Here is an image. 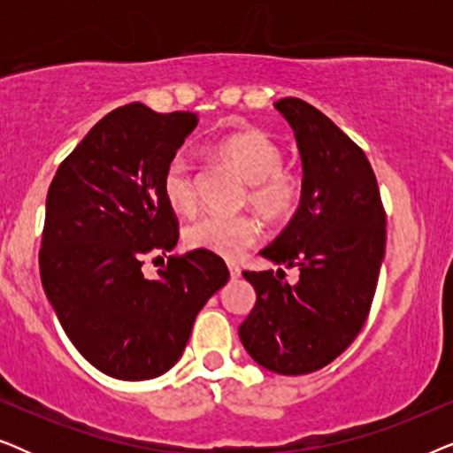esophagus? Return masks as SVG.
<instances>
[{
  "label": "esophagus",
  "mask_w": 453,
  "mask_h": 453,
  "mask_svg": "<svg viewBox=\"0 0 453 453\" xmlns=\"http://www.w3.org/2000/svg\"><path fill=\"white\" fill-rule=\"evenodd\" d=\"M226 268H228V274H231V278H239L241 276V268L234 262H228Z\"/></svg>",
  "instance_id": "esophagus-1"
}]
</instances>
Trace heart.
I'll return each instance as SVG.
<instances>
[{
    "label": "heart",
    "mask_w": 453,
    "mask_h": 453,
    "mask_svg": "<svg viewBox=\"0 0 453 453\" xmlns=\"http://www.w3.org/2000/svg\"><path fill=\"white\" fill-rule=\"evenodd\" d=\"M214 157L250 183L247 202L270 222H284L301 206L303 181L284 169V152L278 142L257 127H241L222 135L212 146ZM165 202L177 214L196 210V179L189 160L177 154L169 160L160 181ZM262 237V225L250 214H206L185 228V243L222 257H239Z\"/></svg>",
    "instance_id": "b5f03b06"
}]
</instances>
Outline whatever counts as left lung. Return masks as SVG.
<instances>
[{
    "label": "left lung",
    "mask_w": 453,
    "mask_h": 453,
    "mask_svg": "<svg viewBox=\"0 0 453 453\" xmlns=\"http://www.w3.org/2000/svg\"><path fill=\"white\" fill-rule=\"evenodd\" d=\"M274 107L295 129L303 197L280 237L259 253L301 274L290 287L284 270L243 272L257 301L239 338L262 367L305 375L342 355L369 318L386 253V210L367 157L336 123L301 98Z\"/></svg>",
    "instance_id": "1"
}]
</instances>
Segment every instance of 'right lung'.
<instances>
[{
  "label": "right lung",
  "mask_w": 453,
  "mask_h": 453,
  "mask_svg": "<svg viewBox=\"0 0 453 453\" xmlns=\"http://www.w3.org/2000/svg\"><path fill=\"white\" fill-rule=\"evenodd\" d=\"M197 121L140 103L111 111L49 185L42 288L80 355L117 380L169 371L196 315L228 282L226 264L203 250L169 256L154 280L142 272L148 257L177 245L179 220L160 181Z\"/></svg>",
  "instance_id": "1"
}]
</instances>
